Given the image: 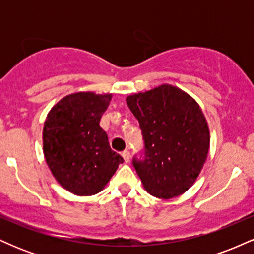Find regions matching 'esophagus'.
Listing matches in <instances>:
<instances>
[{
	"label": "esophagus",
	"instance_id": "34e87169",
	"mask_svg": "<svg viewBox=\"0 0 254 254\" xmlns=\"http://www.w3.org/2000/svg\"><path fill=\"white\" fill-rule=\"evenodd\" d=\"M122 156H123V159H124L125 162H129L130 161V151L129 150L122 151Z\"/></svg>",
	"mask_w": 254,
	"mask_h": 254
}]
</instances>
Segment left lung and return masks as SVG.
<instances>
[{
    "label": "left lung",
    "mask_w": 254,
    "mask_h": 254,
    "mask_svg": "<svg viewBox=\"0 0 254 254\" xmlns=\"http://www.w3.org/2000/svg\"><path fill=\"white\" fill-rule=\"evenodd\" d=\"M138 119L144 159L133 167L151 196L170 199L193 185L210 147V132L202 109L188 93L161 84L127 98Z\"/></svg>",
    "instance_id": "obj_1"
}]
</instances>
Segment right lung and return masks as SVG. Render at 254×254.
Segmentation results:
<instances>
[{
  "label": "right lung",
  "mask_w": 254,
  "mask_h": 254,
  "mask_svg": "<svg viewBox=\"0 0 254 254\" xmlns=\"http://www.w3.org/2000/svg\"><path fill=\"white\" fill-rule=\"evenodd\" d=\"M112 94L78 92L52 107L43 129L46 164L61 186L92 196L106 186L124 160L111 149L100 119Z\"/></svg>",
  "instance_id": "add662e5"
}]
</instances>
